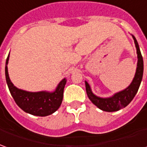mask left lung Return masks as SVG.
<instances>
[{
  "label": "left lung",
  "instance_id": "left-lung-1",
  "mask_svg": "<svg viewBox=\"0 0 147 147\" xmlns=\"http://www.w3.org/2000/svg\"><path fill=\"white\" fill-rule=\"evenodd\" d=\"M133 38L134 40V43L136 47L137 55H138V63H137V68L135 76L133 79L131 84L129 85L125 89L119 92H117L113 96L107 98H102L99 97L93 94L92 92L90 85L88 83L85 81V87H86L87 95L90 100L94 104L96 107L100 109L105 112H115L118 111L120 109L126 107L129 103L131 102L134 97L138 92L139 88L141 82L142 80L143 76V59L141 54L139 46L137 42L135 37L132 35Z\"/></svg>",
  "mask_w": 147,
  "mask_h": 147
}]
</instances>
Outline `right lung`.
<instances>
[{"label": "right lung", "instance_id": "1", "mask_svg": "<svg viewBox=\"0 0 147 147\" xmlns=\"http://www.w3.org/2000/svg\"><path fill=\"white\" fill-rule=\"evenodd\" d=\"M9 59V54L7 57L5 63V78L7 85L16 104L23 111L34 116L46 117L56 111L60 107L63 101V89L67 82L66 78L59 82L55 90L51 92L47 91L32 92L19 89L13 85L9 76L7 67Z\"/></svg>", "mask_w": 147, "mask_h": 147}]
</instances>
